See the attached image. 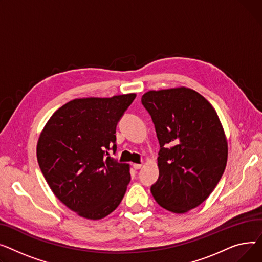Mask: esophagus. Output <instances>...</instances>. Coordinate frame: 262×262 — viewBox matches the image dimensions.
<instances>
[{
  "instance_id": "esophagus-1",
  "label": "esophagus",
  "mask_w": 262,
  "mask_h": 262,
  "mask_svg": "<svg viewBox=\"0 0 262 262\" xmlns=\"http://www.w3.org/2000/svg\"><path fill=\"white\" fill-rule=\"evenodd\" d=\"M142 166H143L142 164H133V168L136 169V170H138V169H141Z\"/></svg>"
}]
</instances>
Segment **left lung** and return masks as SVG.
Returning <instances> with one entry per match:
<instances>
[{
    "mask_svg": "<svg viewBox=\"0 0 262 262\" xmlns=\"http://www.w3.org/2000/svg\"><path fill=\"white\" fill-rule=\"evenodd\" d=\"M142 102L161 146L152 195L169 211L187 212L209 196L226 167L227 140L219 116L207 99L185 86L148 91Z\"/></svg>",
    "mask_w": 262,
    "mask_h": 262,
    "instance_id": "8db88e82",
    "label": "left lung"
}]
</instances>
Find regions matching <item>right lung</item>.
Returning <instances> with one entry per match:
<instances>
[{
	"instance_id": "right-lung-1",
	"label": "right lung",
	"mask_w": 262,
	"mask_h": 262,
	"mask_svg": "<svg viewBox=\"0 0 262 262\" xmlns=\"http://www.w3.org/2000/svg\"><path fill=\"white\" fill-rule=\"evenodd\" d=\"M136 94L73 99L51 116L37 144L41 171L54 194L80 217L99 220L121 202L130 168L110 157L116 126Z\"/></svg>"
}]
</instances>
